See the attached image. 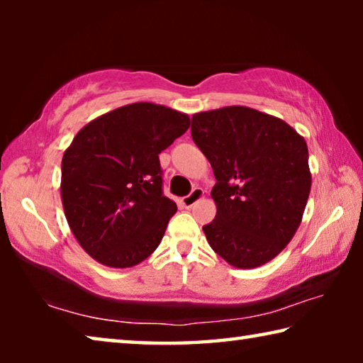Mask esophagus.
<instances>
[{"label": "esophagus", "mask_w": 363, "mask_h": 363, "mask_svg": "<svg viewBox=\"0 0 363 363\" xmlns=\"http://www.w3.org/2000/svg\"><path fill=\"white\" fill-rule=\"evenodd\" d=\"M203 195H205L203 189L195 187V189L192 190V192H190L187 196H184V199L181 200V203H182V206H186V208H192V206L196 203V201L203 199Z\"/></svg>", "instance_id": "34e87169"}]
</instances>
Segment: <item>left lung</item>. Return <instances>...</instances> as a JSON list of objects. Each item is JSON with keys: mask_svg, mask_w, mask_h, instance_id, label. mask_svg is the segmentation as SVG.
<instances>
[{"mask_svg": "<svg viewBox=\"0 0 363 363\" xmlns=\"http://www.w3.org/2000/svg\"><path fill=\"white\" fill-rule=\"evenodd\" d=\"M194 143L211 163L216 218L210 247L238 269L281 253L296 233L312 176L304 138L277 116L230 106L192 116Z\"/></svg>", "mask_w": 363, "mask_h": 363, "instance_id": "obj_1", "label": "left lung"}]
</instances>
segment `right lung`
<instances>
[{"mask_svg":"<svg viewBox=\"0 0 363 363\" xmlns=\"http://www.w3.org/2000/svg\"><path fill=\"white\" fill-rule=\"evenodd\" d=\"M187 113L134 102L83 126L62 157L60 196L70 230L93 259L138 266L176 213L163 195L158 155L189 130Z\"/></svg>","mask_w":363,"mask_h":363,"instance_id":"1","label":"right lung"}]
</instances>
